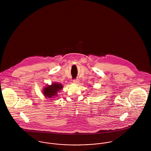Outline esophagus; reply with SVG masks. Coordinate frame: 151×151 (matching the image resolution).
<instances>
[{
  "label": "esophagus",
  "mask_w": 151,
  "mask_h": 151,
  "mask_svg": "<svg viewBox=\"0 0 151 151\" xmlns=\"http://www.w3.org/2000/svg\"><path fill=\"white\" fill-rule=\"evenodd\" d=\"M79 83V80L78 79H75L73 80V83H74L75 84H77Z\"/></svg>",
  "instance_id": "1"
}]
</instances>
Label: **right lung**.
I'll list each match as a JSON object with an SVG mask.
<instances>
[{
    "instance_id": "right-lung-1",
    "label": "right lung",
    "mask_w": 151,
    "mask_h": 151,
    "mask_svg": "<svg viewBox=\"0 0 151 151\" xmlns=\"http://www.w3.org/2000/svg\"><path fill=\"white\" fill-rule=\"evenodd\" d=\"M63 86L58 83H53L51 85H46L43 88V95L46 98H53L57 97L58 92L62 89Z\"/></svg>"
}]
</instances>
